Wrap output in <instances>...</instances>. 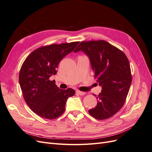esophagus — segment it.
I'll return each mask as SVG.
<instances>
[{
	"instance_id": "esophagus-1",
	"label": "esophagus",
	"mask_w": 152,
	"mask_h": 152,
	"mask_svg": "<svg viewBox=\"0 0 152 152\" xmlns=\"http://www.w3.org/2000/svg\"><path fill=\"white\" fill-rule=\"evenodd\" d=\"M76 93L78 94H79L80 96H83V95L86 94V93H84V92H82V91H76Z\"/></svg>"
}]
</instances>
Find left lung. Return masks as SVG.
Here are the masks:
<instances>
[{"label":"left lung","mask_w":152,"mask_h":152,"mask_svg":"<svg viewBox=\"0 0 152 152\" xmlns=\"http://www.w3.org/2000/svg\"><path fill=\"white\" fill-rule=\"evenodd\" d=\"M80 50L88 56L102 88L96 95L97 105L89 113L98 120L107 119L117 113L126 102L132 82L129 62L122 50L104 40L82 42L73 52Z\"/></svg>","instance_id":"left-lung-1"}]
</instances>
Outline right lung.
I'll return each instance as SVG.
<instances>
[{
	"instance_id": "add662e5",
	"label": "right lung",
	"mask_w": 152,
	"mask_h": 152,
	"mask_svg": "<svg viewBox=\"0 0 152 152\" xmlns=\"http://www.w3.org/2000/svg\"><path fill=\"white\" fill-rule=\"evenodd\" d=\"M79 42L52 44L34 50L23 63L19 82L25 102L39 116L53 120L65 110L68 98L75 90L60 89L49 78L57 73L61 59L72 52Z\"/></svg>"
}]
</instances>
